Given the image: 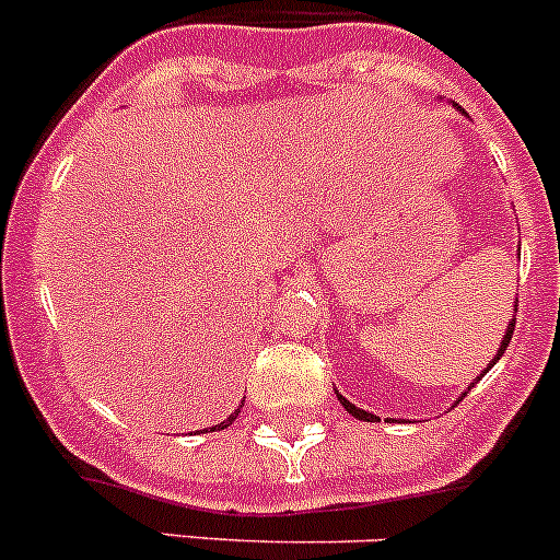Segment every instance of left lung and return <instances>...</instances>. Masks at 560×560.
Returning a JSON list of instances; mask_svg holds the SVG:
<instances>
[{
	"instance_id": "obj_1",
	"label": "left lung",
	"mask_w": 560,
	"mask_h": 560,
	"mask_svg": "<svg viewBox=\"0 0 560 560\" xmlns=\"http://www.w3.org/2000/svg\"><path fill=\"white\" fill-rule=\"evenodd\" d=\"M453 107L458 109V105H453ZM460 113H464V109H460ZM515 310H517V302H515ZM512 331H515V315H512V320L506 323V331H504V337H501V345H499V350H495V355H493V359H491V364H488V369H491V366L495 364V361H499L501 355H504L506 345H510V339H512ZM488 369H486V372L480 374V377H486V374H488ZM480 377H477V380H480ZM477 380H475V383H477ZM475 383H471L469 388H475ZM460 396H466V390H464V394H460ZM460 396H458V401H460ZM337 399H339V405H342L345 409H348L350 415H353V418H359V420H366V423H380V418H377V415H372V412H366V409L355 407L353 401H348V399H345V396L339 394V390H337Z\"/></svg>"
}]
</instances>
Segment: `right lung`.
I'll use <instances>...</instances> for the list:
<instances>
[{"label": "right lung", "mask_w": 560, "mask_h": 560, "mask_svg": "<svg viewBox=\"0 0 560 560\" xmlns=\"http://www.w3.org/2000/svg\"><path fill=\"white\" fill-rule=\"evenodd\" d=\"M242 401H245V399H242ZM240 407H242V405H240ZM237 415H240V409H234V412H232V415H229V418H226V420H223V423L212 425V429H207V431H221V429H226V425H232V423H234V420H237Z\"/></svg>", "instance_id": "add662e5"}]
</instances>
